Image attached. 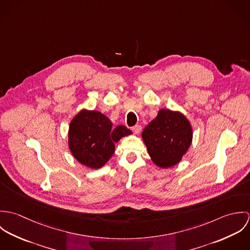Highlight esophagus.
<instances>
[{
  "mask_svg": "<svg viewBox=\"0 0 250 250\" xmlns=\"http://www.w3.org/2000/svg\"><path fill=\"white\" fill-rule=\"evenodd\" d=\"M132 131L136 134V135H139L141 132H142V126L141 125H136L132 128Z\"/></svg>",
  "mask_w": 250,
  "mask_h": 250,
  "instance_id": "esophagus-1",
  "label": "esophagus"
}]
</instances>
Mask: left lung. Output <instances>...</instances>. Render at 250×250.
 Segmentation results:
<instances>
[{
  "label": "left lung",
  "instance_id": "left-lung-1",
  "mask_svg": "<svg viewBox=\"0 0 250 250\" xmlns=\"http://www.w3.org/2000/svg\"><path fill=\"white\" fill-rule=\"evenodd\" d=\"M192 127L178 110L162 108L143 131L144 144L152 162L169 168L181 162L192 143Z\"/></svg>",
  "mask_w": 250,
  "mask_h": 250
}]
</instances>
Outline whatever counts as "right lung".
<instances>
[{"instance_id":"add662e5","label":"right lung","mask_w":250,"mask_h":250,"mask_svg":"<svg viewBox=\"0 0 250 250\" xmlns=\"http://www.w3.org/2000/svg\"><path fill=\"white\" fill-rule=\"evenodd\" d=\"M131 134L124 125L113 127L102 112L83 108L70 122L68 147L80 164L97 169L105 166L113 155L114 143Z\"/></svg>"}]
</instances>
